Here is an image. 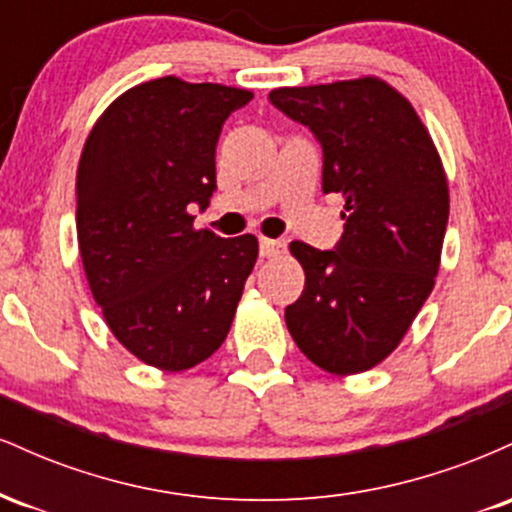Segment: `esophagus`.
I'll return each mask as SVG.
<instances>
[{"mask_svg":"<svg viewBox=\"0 0 512 512\" xmlns=\"http://www.w3.org/2000/svg\"><path fill=\"white\" fill-rule=\"evenodd\" d=\"M284 250H286V245L281 243V240L260 238V255H262V257H269V260H272V257H281V255H284Z\"/></svg>","mask_w":512,"mask_h":512,"instance_id":"obj_1","label":"esophagus"}]
</instances>
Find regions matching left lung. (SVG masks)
<instances>
[{"instance_id":"1","label":"left lung","mask_w":512,"mask_h":512,"mask_svg":"<svg viewBox=\"0 0 512 512\" xmlns=\"http://www.w3.org/2000/svg\"><path fill=\"white\" fill-rule=\"evenodd\" d=\"M269 101L322 146V192L344 197L334 250L293 240L305 286L286 308L315 366L354 375L385 361L431 296L450 214L431 134L397 88L375 76L274 88Z\"/></svg>"}]
</instances>
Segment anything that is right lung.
<instances>
[{"label": "right lung", "mask_w": 512, "mask_h": 512, "mask_svg": "<svg viewBox=\"0 0 512 512\" xmlns=\"http://www.w3.org/2000/svg\"><path fill=\"white\" fill-rule=\"evenodd\" d=\"M245 88L178 76L129 88L98 117L76 170V236L110 332L149 366L187 370L231 330L257 238L195 228L216 190V142Z\"/></svg>", "instance_id": "1"}]
</instances>
